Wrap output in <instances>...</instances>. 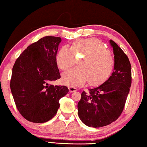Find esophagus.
Returning <instances> with one entry per match:
<instances>
[{"instance_id":"obj_1","label":"esophagus","mask_w":147,"mask_h":147,"mask_svg":"<svg viewBox=\"0 0 147 147\" xmlns=\"http://www.w3.org/2000/svg\"><path fill=\"white\" fill-rule=\"evenodd\" d=\"M68 88H69L70 92H74L76 91V88L75 87L72 86H68Z\"/></svg>"}]
</instances>
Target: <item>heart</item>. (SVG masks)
Instances as JSON below:
<instances>
[{
  "label": "heart",
  "mask_w": 147,
  "mask_h": 147,
  "mask_svg": "<svg viewBox=\"0 0 147 147\" xmlns=\"http://www.w3.org/2000/svg\"><path fill=\"white\" fill-rule=\"evenodd\" d=\"M81 59L78 68L72 69L62 75L63 82L72 86H82L88 82L91 87L102 85L110 77L114 68L112 56L102 41L97 38L78 39L71 43L70 49L61 47L56 55V63L66 71Z\"/></svg>",
  "instance_id": "heart-1"
}]
</instances>
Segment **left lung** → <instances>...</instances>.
<instances>
[{"mask_svg": "<svg viewBox=\"0 0 147 147\" xmlns=\"http://www.w3.org/2000/svg\"><path fill=\"white\" fill-rule=\"evenodd\" d=\"M114 71L99 87L82 92L78 103V114L84 123L92 127L106 126L121 115L131 85V63L128 57L113 40Z\"/></svg>", "mask_w": 147, "mask_h": 147, "instance_id": "8db88e82", "label": "left lung"}]
</instances>
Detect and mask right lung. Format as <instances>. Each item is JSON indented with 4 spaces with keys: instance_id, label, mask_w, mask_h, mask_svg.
Here are the masks:
<instances>
[{
    "instance_id": "add662e5",
    "label": "right lung",
    "mask_w": 147,
    "mask_h": 147,
    "mask_svg": "<svg viewBox=\"0 0 147 147\" xmlns=\"http://www.w3.org/2000/svg\"><path fill=\"white\" fill-rule=\"evenodd\" d=\"M59 37L45 36L32 43L20 54L12 68L10 89L20 114L33 123L52 119L59 100L69 92L66 86L49 82L61 78L56 63Z\"/></svg>"
}]
</instances>
